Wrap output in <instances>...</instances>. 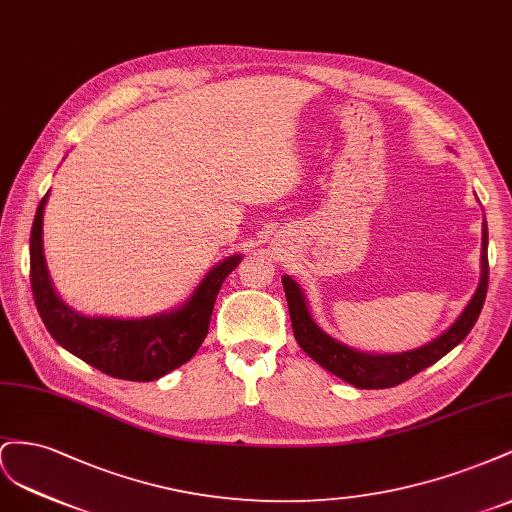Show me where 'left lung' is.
<instances>
[{"instance_id":"8db88e82","label":"left lung","mask_w":512,"mask_h":512,"mask_svg":"<svg viewBox=\"0 0 512 512\" xmlns=\"http://www.w3.org/2000/svg\"><path fill=\"white\" fill-rule=\"evenodd\" d=\"M489 233H487V221H483V253H480V281L474 291L472 300L467 302L463 313L455 319L446 332L440 337L429 341L427 345L410 349V352L401 354H369L358 352V349L349 347L337 339H332L328 332L321 330L309 311L306 304V296L302 287L291 279V276H283V289L287 296L291 328H294V337L298 345L309 354L319 367H324L332 375L341 377L343 382L352 384L356 388L375 390V388H392L403 384L405 379L414 377L422 369L431 367L440 358H444L450 349H455L470 330L474 328L476 319L483 311L487 285H489Z\"/></svg>"}]
</instances>
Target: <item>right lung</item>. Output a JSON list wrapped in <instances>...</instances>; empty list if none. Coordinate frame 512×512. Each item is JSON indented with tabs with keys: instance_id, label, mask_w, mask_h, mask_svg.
Wrapping results in <instances>:
<instances>
[{
	"instance_id": "add662e5",
	"label": "right lung",
	"mask_w": 512,
	"mask_h": 512,
	"mask_svg": "<svg viewBox=\"0 0 512 512\" xmlns=\"http://www.w3.org/2000/svg\"><path fill=\"white\" fill-rule=\"evenodd\" d=\"M42 197L29 238V276L38 313L51 337L66 352L94 369L128 382H154L182 367L206 339L210 317L223 281L236 270L242 255L225 257L203 276L191 298L175 309L150 317H90L68 306L53 287L45 259V206Z\"/></svg>"
}]
</instances>
